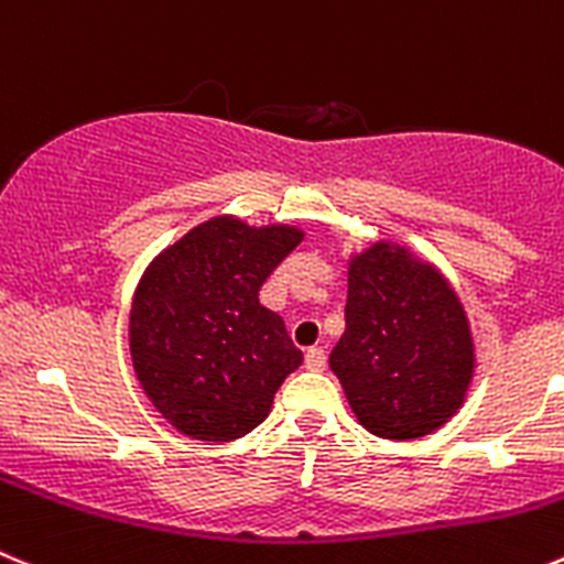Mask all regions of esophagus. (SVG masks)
I'll use <instances>...</instances> for the list:
<instances>
[{
  "instance_id": "obj_1",
  "label": "esophagus",
  "mask_w": 564,
  "mask_h": 564,
  "mask_svg": "<svg viewBox=\"0 0 564 564\" xmlns=\"http://www.w3.org/2000/svg\"><path fill=\"white\" fill-rule=\"evenodd\" d=\"M304 366H307L310 371H324V368H326V351H324V348H321V346L307 348Z\"/></svg>"
}]
</instances>
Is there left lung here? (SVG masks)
Wrapping results in <instances>:
<instances>
[{
    "mask_svg": "<svg viewBox=\"0 0 564 564\" xmlns=\"http://www.w3.org/2000/svg\"><path fill=\"white\" fill-rule=\"evenodd\" d=\"M329 366L368 432L384 440L434 432L463 406L474 377L457 293L429 262L379 240L348 262L346 332Z\"/></svg>",
    "mask_w": 564,
    "mask_h": 564,
    "instance_id": "obj_1",
    "label": "left lung"
}]
</instances>
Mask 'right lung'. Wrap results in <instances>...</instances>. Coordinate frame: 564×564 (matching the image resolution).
<instances>
[{"label": "right lung", "instance_id": "1", "mask_svg": "<svg viewBox=\"0 0 564 564\" xmlns=\"http://www.w3.org/2000/svg\"><path fill=\"white\" fill-rule=\"evenodd\" d=\"M302 229L213 218L176 240L143 273L130 313L141 388L171 426L196 440L243 437L302 366L282 315L260 288Z\"/></svg>", "mask_w": 564, "mask_h": 564}]
</instances>
